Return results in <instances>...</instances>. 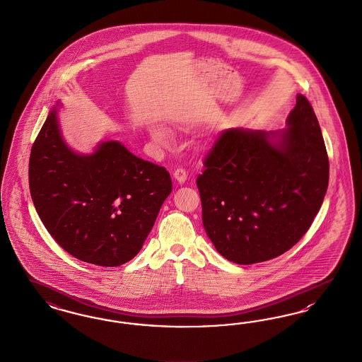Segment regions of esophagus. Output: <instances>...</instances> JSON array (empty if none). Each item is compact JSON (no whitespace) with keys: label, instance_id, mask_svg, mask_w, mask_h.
<instances>
[{"label":"esophagus","instance_id":"esophagus-1","mask_svg":"<svg viewBox=\"0 0 362 362\" xmlns=\"http://www.w3.org/2000/svg\"><path fill=\"white\" fill-rule=\"evenodd\" d=\"M174 177L179 185H183L187 180V174H186V171L183 168H177L174 173Z\"/></svg>","mask_w":362,"mask_h":362}]
</instances>
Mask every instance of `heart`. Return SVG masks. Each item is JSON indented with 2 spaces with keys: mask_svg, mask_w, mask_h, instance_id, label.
I'll list each match as a JSON object with an SVG mask.
<instances>
[{
  "mask_svg": "<svg viewBox=\"0 0 362 362\" xmlns=\"http://www.w3.org/2000/svg\"><path fill=\"white\" fill-rule=\"evenodd\" d=\"M151 134L153 137L155 141H158L160 144H168L171 140V133L170 130L161 125H153L151 128Z\"/></svg>",
  "mask_w": 362,
  "mask_h": 362,
  "instance_id": "heart-1",
  "label": "heart"
}]
</instances>
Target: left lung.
Wrapping results in <instances>:
<instances>
[{"mask_svg":"<svg viewBox=\"0 0 362 362\" xmlns=\"http://www.w3.org/2000/svg\"><path fill=\"white\" fill-rule=\"evenodd\" d=\"M197 179L203 228L226 260L241 265L287 252L310 229L329 186L317 116L302 94L284 129L225 130Z\"/></svg>","mask_w":362,"mask_h":362,"instance_id":"8db88e82","label":"left lung"}]
</instances>
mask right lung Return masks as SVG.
<instances>
[{
	"label": "right lung",
	"mask_w": 362,
	"mask_h": 362,
	"mask_svg": "<svg viewBox=\"0 0 362 362\" xmlns=\"http://www.w3.org/2000/svg\"><path fill=\"white\" fill-rule=\"evenodd\" d=\"M59 101L32 145L29 188L48 233L78 260L118 267L132 260L173 191L165 168L116 140L90 153L67 144Z\"/></svg>",
	"instance_id": "add662e5"
}]
</instances>
